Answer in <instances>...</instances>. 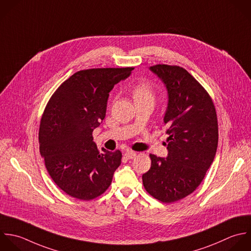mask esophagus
Masks as SVG:
<instances>
[{
    "mask_svg": "<svg viewBox=\"0 0 251 251\" xmlns=\"http://www.w3.org/2000/svg\"><path fill=\"white\" fill-rule=\"evenodd\" d=\"M125 156L128 158V159H133L136 155H137V153L135 152V151H130V150H127L126 151H125Z\"/></svg>",
    "mask_w": 251,
    "mask_h": 251,
    "instance_id": "obj_1",
    "label": "esophagus"
}]
</instances>
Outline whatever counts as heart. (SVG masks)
I'll use <instances>...</instances> for the list:
<instances>
[{
  "label": "heart",
  "instance_id": "obj_1",
  "mask_svg": "<svg viewBox=\"0 0 251 251\" xmlns=\"http://www.w3.org/2000/svg\"><path fill=\"white\" fill-rule=\"evenodd\" d=\"M133 96L136 100H144V99H153V88L150 82L141 81L139 82L134 90Z\"/></svg>",
  "mask_w": 251,
  "mask_h": 251
}]
</instances>
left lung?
Returning <instances> with one entry per match:
<instances>
[{"instance_id":"obj_1","label":"left lung","mask_w":251,"mask_h":251,"mask_svg":"<svg viewBox=\"0 0 251 251\" xmlns=\"http://www.w3.org/2000/svg\"><path fill=\"white\" fill-rule=\"evenodd\" d=\"M168 93L164 115L168 155L151 154V169L143 175L146 191L171 203L191 195L202 182L218 146L214 103L205 89L183 67L157 64L150 67Z\"/></svg>"}]
</instances>
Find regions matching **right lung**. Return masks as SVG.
I'll list each match as a JSON object with an SVG mask.
<instances>
[{
    "label": "right lung",
    "instance_id": "right-lung-1",
    "mask_svg": "<svg viewBox=\"0 0 251 251\" xmlns=\"http://www.w3.org/2000/svg\"><path fill=\"white\" fill-rule=\"evenodd\" d=\"M134 68H93L74 73L53 93L43 113L40 153L53 182L81 201L102 195L121 164L113 152L93 142V131L105 117L109 92Z\"/></svg>",
    "mask_w": 251,
    "mask_h": 251
}]
</instances>
